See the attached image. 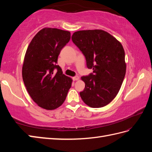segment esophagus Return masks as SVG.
<instances>
[{
    "label": "esophagus",
    "instance_id": "esophagus-1",
    "mask_svg": "<svg viewBox=\"0 0 152 152\" xmlns=\"http://www.w3.org/2000/svg\"><path fill=\"white\" fill-rule=\"evenodd\" d=\"M72 79H73L74 81H77V80H79V77L78 76H74V77H73Z\"/></svg>",
    "mask_w": 152,
    "mask_h": 152
}]
</instances>
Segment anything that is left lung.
I'll use <instances>...</instances> for the list:
<instances>
[{
	"label": "left lung",
	"instance_id": "obj_1",
	"mask_svg": "<svg viewBox=\"0 0 152 152\" xmlns=\"http://www.w3.org/2000/svg\"><path fill=\"white\" fill-rule=\"evenodd\" d=\"M72 40L84 55L87 66L93 70V73L81 78L86 86L80 96L90 107L107 105L117 95L125 76V51L121 44L100 29L75 32Z\"/></svg>",
	"mask_w": 152,
	"mask_h": 152
}]
</instances>
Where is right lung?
<instances>
[{
    "mask_svg": "<svg viewBox=\"0 0 152 152\" xmlns=\"http://www.w3.org/2000/svg\"><path fill=\"white\" fill-rule=\"evenodd\" d=\"M70 39L69 31L44 28L32 39L22 67L24 84L32 99L46 110L56 109L63 104L72 80L63 74L57 65L61 50ZM56 68V74L53 72Z\"/></svg>",
    "mask_w": 152,
    "mask_h": 152,
    "instance_id": "right-lung-1",
    "label": "right lung"
}]
</instances>
